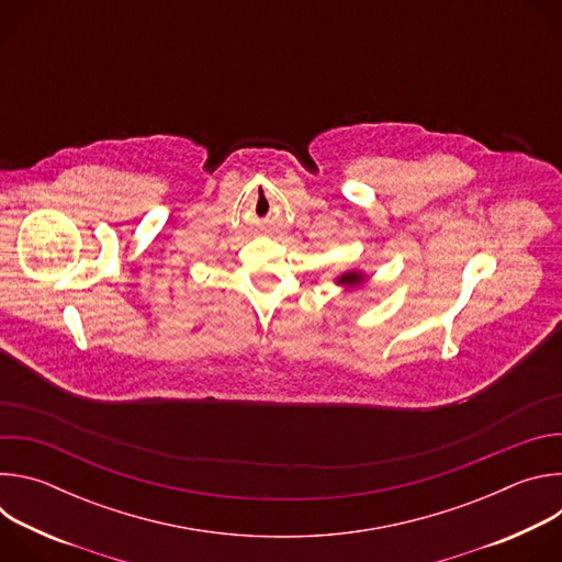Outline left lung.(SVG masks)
<instances>
[{
  "label": "left lung",
  "mask_w": 562,
  "mask_h": 562,
  "mask_svg": "<svg viewBox=\"0 0 562 562\" xmlns=\"http://www.w3.org/2000/svg\"><path fill=\"white\" fill-rule=\"evenodd\" d=\"M358 280H360L358 273H347V276H342L338 282H340V284H356Z\"/></svg>",
  "instance_id": "1"
}]
</instances>
